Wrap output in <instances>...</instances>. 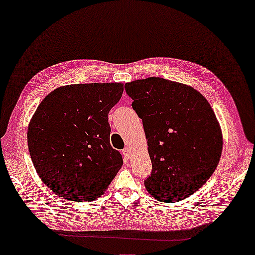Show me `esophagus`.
Listing matches in <instances>:
<instances>
[{"label": "esophagus", "instance_id": "34e87169", "mask_svg": "<svg viewBox=\"0 0 255 255\" xmlns=\"http://www.w3.org/2000/svg\"><path fill=\"white\" fill-rule=\"evenodd\" d=\"M122 153H123V157L125 158V159H130L131 157V149L130 148H125L122 150Z\"/></svg>", "mask_w": 255, "mask_h": 255}]
</instances>
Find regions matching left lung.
Here are the masks:
<instances>
[{"label": "left lung", "mask_w": 255, "mask_h": 255, "mask_svg": "<svg viewBox=\"0 0 255 255\" xmlns=\"http://www.w3.org/2000/svg\"><path fill=\"white\" fill-rule=\"evenodd\" d=\"M125 89L142 120L152 162L148 193L167 203L190 197L211 177L223 152L209 102L193 87L158 77L128 82Z\"/></svg>", "instance_id": "left-lung-1"}]
</instances>
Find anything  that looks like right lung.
I'll return each mask as SVG.
<instances>
[{
  "instance_id": "right-lung-1",
  "label": "right lung",
  "mask_w": 255,
  "mask_h": 255,
  "mask_svg": "<svg viewBox=\"0 0 255 255\" xmlns=\"http://www.w3.org/2000/svg\"><path fill=\"white\" fill-rule=\"evenodd\" d=\"M123 91L122 82L62 86L33 113L29 153L41 182L58 197L94 201L121 169L122 156L110 142L108 113Z\"/></svg>"
}]
</instances>
